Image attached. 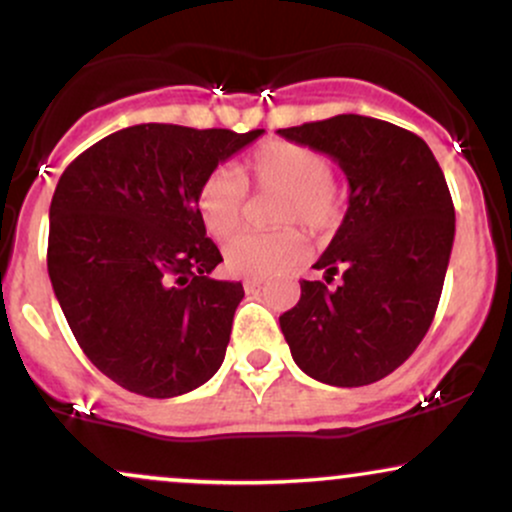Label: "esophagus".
Masks as SVG:
<instances>
[{"instance_id": "34e87169", "label": "esophagus", "mask_w": 512, "mask_h": 512, "mask_svg": "<svg viewBox=\"0 0 512 512\" xmlns=\"http://www.w3.org/2000/svg\"><path fill=\"white\" fill-rule=\"evenodd\" d=\"M243 286H245V291L252 293V291L260 289V286H262V279H245V281H243Z\"/></svg>"}]
</instances>
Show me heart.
I'll return each instance as SVG.
<instances>
[{
    "label": "heart",
    "instance_id": "1",
    "mask_svg": "<svg viewBox=\"0 0 512 512\" xmlns=\"http://www.w3.org/2000/svg\"><path fill=\"white\" fill-rule=\"evenodd\" d=\"M330 158L310 146L264 142L245 158L240 175L211 170L197 190V211L211 236L228 238L240 226L248 187L279 192L274 223H301L315 236H327L342 221V199L334 190ZM305 255L301 228L279 226L264 233H240L226 245V267L238 276L264 279L296 267Z\"/></svg>",
    "mask_w": 512,
    "mask_h": 512
}]
</instances>
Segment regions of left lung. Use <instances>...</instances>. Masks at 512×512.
I'll use <instances>...</instances> for the list:
<instances>
[{
  "mask_svg": "<svg viewBox=\"0 0 512 512\" xmlns=\"http://www.w3.org/2000/svg\"><path fill=\"white\" fill-rule=\"evenodd\" d=\"M332 156L349 180V209L313 267L343 279L301 281L279 317L293 361L320 383H378L414 354L436 315L448 272L455 207L436 156L392 122L334 115L279 129Z\"/></svg>",
  "mask_w": 512,
  "mask_h": 512,
  "instance_id": "left-lung-1",
  "label": "left lung"
}]
</instances>
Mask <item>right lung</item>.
<instances>
[{"label": "right lung", "mask_w": 512, "mask_h": 512, "mask_svg": "<svg viewBox=\"0 0 512 512\" xmlns=\"http://www.w3.org/2000/svg\"><path fill=\"white\" fill-rule=\"evenodd\" d=\"M264 129L134 125L62 173L50 204L48 272L88 361L137 395L204 385L226 356L240 281L197 211L202 180Z\"/></svg>", "instance_id": "add662e5"}]
</instances>
